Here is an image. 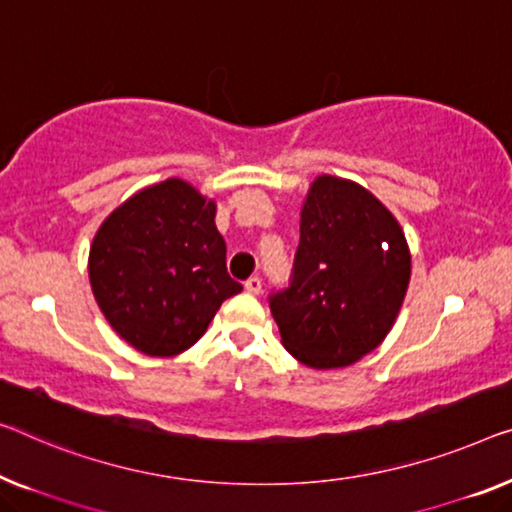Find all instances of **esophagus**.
<instances>
[{"label":"esophagus","mask_w":512,"mask_h":512,"mask_svg":"<svg viewBox=\"0 0 512 512\" xmlns=\"http://www.w3.org/2000/svg\"><path fill=\"white\" fill-rule=\"evenodd\" d=\"M243 287H246L248 294H259V292H262V280L253 276V278H248L246 282H243Z\"/></svg>","instance_id":"1"}]
</instances>
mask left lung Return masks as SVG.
I'll return each mask as SVG.
<instances>
[{"label":"left lung","mask_w":512,"mask_h":512,"mask_svg":"<svg viewBox=\"0 0 512 512\" xmlns=\"http://www.w3.org/2000/svg\"><path fill=\"white\" fill-rule=\"evenodd\" d=\"M409 276L393 213L358 183L322 174L305 195L289 287L269 296L282 345L310 368L352 365L384 342Z\"/></svg>","instance_id":"obj_1"}]
</instances>
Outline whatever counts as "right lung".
<instances>
[{
	"label": "right lung",
	"instance_id": "obj_1",
	"mask_svg": "<svg viewBox=\"0 0 512 512\" xmlns=\"http://www.w3.org/2000/svg\"><path fill=\"white\" fill-rule=\"evenodd\" d=\"M216 202L183 179L140 190L98 227L89 282L110 326L147 356H177L241 292L225 266Z\"/></svg>",
	"mask_w": 512,
	"mask_h": 512
}]
</instances>
